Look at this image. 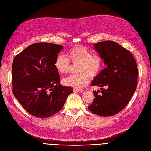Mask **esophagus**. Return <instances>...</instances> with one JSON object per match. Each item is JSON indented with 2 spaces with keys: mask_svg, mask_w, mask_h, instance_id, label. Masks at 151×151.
Returning a JSON list of instances; mask_svg holds the SVG:
<instances>
[{
  "mask_svg": "<svg viewBox=\"0 0 151 151\" xmlns=\"http://www.w3.org/2000/svg\"><path fill=\"white\" fill-rule=\"evenodd\" d=\"M74 91L77 93H83L84 90L82 89H74Z\"/></svg>",
  "mask_w": 151,
  "mask_h": 151,
  "instance_id": "esophagus-1",
  "label": "esophagus"
}]
</instances>
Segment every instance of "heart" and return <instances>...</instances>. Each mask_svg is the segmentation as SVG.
Here are the masks:
<instances>
[{
  "label": "heart",
  "mask_w": 151,
  "mask_h": 151,
  "mask_svg": "<svg viewBox=\"0 0 151 151\" xmlns=\"http://www.w3.org/2000/svg\"><path fill=\"white\" fill-rule=\"evenodd\" d=\"M66 56L58 55L54 62V67L61 74L68 72L70 62L73 65L77 64L76 72L77 74L71 75L62 79V83L66 86L74 88H81L88 84L89 77L93 79L101 72L103 67V60L98 55H93L90 50L84 46L77 45L71 48Z\"/></svg>",
  "instance_id": "obj_1"
}]
</instances>
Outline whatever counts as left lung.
I'll list each match as a JSON object with an SVG mask.
<instances>
[{"label":"left lung","mask_w":151,"mask_h":151,"mask_svg":"<svg viewBox=\"0 0 151 151\" xmlns=\"http://www.w3.org/2000/svg\"><path fill=\"white\" fill-rule=\"evenodd\" d=\"M94 49L106 67L91 83L99 86L101 93L93 91L95 98L88 109L98 115L111 116L122 110L134 94L137 86V67L129 50L113 41L95 43Z\"/></svg>","instance_id":"obj_1"}]
</instances>
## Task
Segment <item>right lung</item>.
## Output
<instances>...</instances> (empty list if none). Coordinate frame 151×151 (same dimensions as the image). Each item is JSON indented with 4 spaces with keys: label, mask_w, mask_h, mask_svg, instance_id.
Returning a JSON list of instances; mask_svg holds the SVG:
<instances>
[{
    "label": "right lung",
    "mask_w": 151,
    "mask_h": 151,
    "mask_svg": "<svg viewBox=\"0 0 151 151\" xmlns=\"http://www.w3.org/2000/svg\"><path fill=\"white\" fill-rule=\"evenodd\" d=\"M59 45L33 43L17 54L12 65V93L25 110L44 118L63 108L71 87L60 84V76L54 67Z\"/></svg>",
    "instance_id": "1"
}]
</instances>
